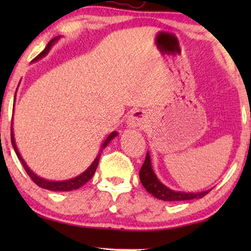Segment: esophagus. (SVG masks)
Returning <instances> with one entry per match:
<instances>
[{
  "label": "esophagus",
  "instance_id": "1",
  "mask_svg": "<svg viewBox=\"0 0 251 251\" xmlns=\"http://www.w3.org/2000/svg\"><path fill=\"white\" fill-rule=\"evenodd\" d=\"M144 123H145V115H144V113L140 111L133 112L128 119V125L131 126V128L143 126Z\"/></svg>",
  "mask_w": 251,
  "mask_h": 251
}]
</instances>
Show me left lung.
<instances>
[{
	"label": "left lung",
	"instance_id": "8db88e82",
	"mask_svg": "<svg viewBox=\"0 0 251 251\" xmlns=\"http://www.w3.org/2000/svg\"><path fill=\"white\" fill-rule=\"evenodd\" d=\"M139 178L142 181L143 186L145 190L160 200L163 201H185V200H192V199H201L204 195H207L209 191L200 192V193H184V192H176L170 190L167 186H164L162 183H160L157 179L155 174L153 173L152 166H151V159L150 154H146L145 162L140 168L139 171Z\"/></svg>",
	"mask_w": 251,
	"mask_h": 251
}]
</instances>
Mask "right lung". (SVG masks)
Listing matches in <instances>:
<instances>
[{
	"label": "right lung",
	"instance_id": "add662e5",
	"mask_svg": "<svg viewBox=\"0 0 251 251\" xmlns=\"http://www.w3.org/2000/svg\"><path fill=\"white\" fill-rule=\"evenodd\" d=\"M56 40H58V37H53L52 40H50V42L47 44L46 49H44L42 52L40 54H37V56L34 58V60H37L40 59V58H42L43 56H46L48 53V51L50 50L51 46H52L53 42ZM118 135V132H112L111 135L107 137V139L105 140V143L102 144L101 146V150L105 149L106 146H107V144L111 142V140L114 138V137ZM11 143H12V146H13V150H15V152L17 154V156H18V159L20 160V162H22L24 169L26 170V173L28 176L30 177V179H32L34 183H35L37 186L42 187V188H46V190H50V191H57V192H67V191H73V190H76V188H80L81 186H83V185L89 181L92 178V176L95 175V171L97 169V166L99 163V159H100V154H98V156L96 157V160L92 162V164L90 167L88 168L87 170L84 171L83 174H81L80 176L73 178V179H70V180H65V181H49V180H46V179H42V178H40L39 176H36L35 174L33 173L32 170H29V168L27 167V164L24 162L23 157L20 156V154L18 152V150H17V146H16V142H15V137H13V131H12V125H11Z\"/></svg>",
	"mask_w": 251,
	"mask_h": 251
}]
</instances>
